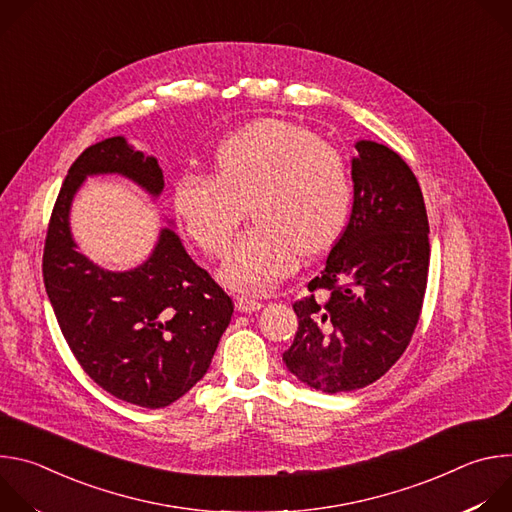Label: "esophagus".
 I'll return each instance as SVG.
<instances>
[{"mask_svg": "<svg viewBox=\"0 0 512 512\" xmlns=\"http://www.w3.org/2000/svg\"><path fill=\"white\" fill-rule=\"evenodd\" d=\"M235 306H237L239 312H245V314H253V312H259L263 308V304L259 300H255L253 296H239Z\"/></svg>", "mask_w": 512, "mask_h": 512, "instance_id": "1", "label": "esophagus"}]
</instances>
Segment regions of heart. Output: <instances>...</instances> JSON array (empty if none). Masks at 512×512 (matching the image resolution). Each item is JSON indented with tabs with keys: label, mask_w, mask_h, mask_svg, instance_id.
<instances>
[{
	"label": "heart",
	"mask_w": 512,
	"mask_h": 512,
	"mask_svg": "<svg viewBox=\"0 0 512 512\" xmlns=\"http://www.w3.org/2000/svg\"><path fill=\"white\" fill-rule=\"evenodd\" d=\"M348 160L296 123L255 121L216 150L212 174H182L172 202L186 233L208 255H223L253 198L257 223L218 269L233 289L269 291L342 235L352 208Z\"/></svg>",
	"instance_id": "obj_1"
}]
</instances>
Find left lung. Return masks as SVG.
<instances>
[{
    "mask_svg": "<svg viewBox=\"0 0 512 512\" xmlns=\"http://www.w3.org/2000/svg\"><path fill=\"white\" fill-rule=\"evenodd\" d=\"M350 160V221L312 294L294 304L298 332L283 352L291 375L322 393L381 379L417 326L429 269V223L419 182L383 143L360 139ZM324 288L329 298L313 294Z\"/></svg>",
    "mask_w": 512,
    "mask_h": 512,
    "instance_id": "1",
    "label": "left lung"
}]
</instances>
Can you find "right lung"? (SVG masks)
<instances>
[{
    "instance_id": "right-lung-1",
    "label": "right lung",
    "mask_w": 512,
    "mask_h": 512,
    "mask_svg": "<svg viewBox=\"0 0 512 512\" xmlns=\"http://www.w3.org/2000/svg\"><path fill=\"white\" fill-rule=\"evenodd\" d=\"M107 174L131 180L154 200L164 192L158 160L123 135L87 148L70 166L50 216L46 294L85 373L121 401L160 409L206 375L235 304L170 227L133 269L111 271L79 251L70 231L72 200L87 178Z\"/></svg>"
}]
</instances>
